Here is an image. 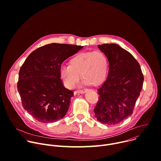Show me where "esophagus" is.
<instances>
[{
	"label": "esophagus",
	"mask_w": 161,
	"mask_h": 161,
	"mask_svg": "<svg viewBox=\"0 0 161 161\" xmlns=\"http://www.w3.org/2000/svg\"><path fill=\"white\" fill-rule=\"evenodd\" d=\"M86 92V90H78L76 92V93H85Z\"/></svg>",
	"instance_id": "esophagus-1"
}]
</instances>
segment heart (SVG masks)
<instances>
[{"instance_id": "b5f03b06", "label": "heart", "mask_w": 161, "mask_h": 161, "mask_svg": "<svg viewBox=\"0 0 161 161\" xmlns=\"http://www.w3.org/2000/svg\"><path fill=\"white\" fill-rule=\"evenodd\" d=\"M108 72V59L100 50L78 53L69 61V66L60 68L59 75L64 85L74 88L81 78L82 84L98 85L105 80Z\"/></svg>"}]
</instances>
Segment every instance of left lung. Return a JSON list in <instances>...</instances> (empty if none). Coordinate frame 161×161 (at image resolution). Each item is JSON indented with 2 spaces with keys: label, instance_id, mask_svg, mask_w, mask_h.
Segmentation results:
<instances>
[{
  "label": "left lung",
  "instance_id": "left-lung-1",
  "mask_svg": "<svg viewBox=\"0 0 161 161\" xmlns=\"http://www.w3.org/2000/svg\"><path fill=\"white\" fill-rule=\"evenodd\" d=\"M98 47L108 58L109 73L97 90L99 100L93 110L95 117L101 123L114 125L133 113L144 78L139 63L127 50L114 43Z\"/></svg>",
  "mask_w": 161,
  "mask_h": 161
}]
</instances>
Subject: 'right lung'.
Wrapping results in <instances>:
<instances>
[{"mask_svg": "<svg viewBox=\"0 0 161 161\" xmlns=\"http://www.w3.org/2000/svg\"><path fill=\"white\" fill-rule=\"evenodd\" d=\"M83 46L50 43L33 51L19 72L18 90L23 108L43 123L56 122L66 114L73 92L59 75L62 63Z\"/></svg>", "mask_w": 161, "mask_h": 161, "instance_id": "add662e5", "label": "right lung"}]
</instances>
